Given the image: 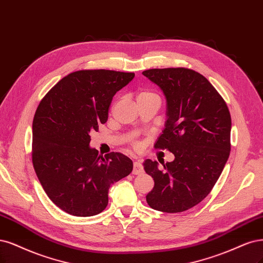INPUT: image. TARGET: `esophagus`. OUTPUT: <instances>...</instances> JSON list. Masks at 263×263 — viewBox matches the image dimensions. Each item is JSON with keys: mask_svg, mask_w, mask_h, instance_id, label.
Masks as SVG:
<instances>
[{"mask_svg": "<svg viewBox=\"0 0 263 263\" xmlns=\"http://www.w3.org/2000/svg\"><path fill=\"white\" fill-rule=\"evenodd\" d=\"M142 172H143V168H142L141 163H140L139 161H135V162H134L133 174H135V175H138V174H141Z\"/></svg>", "mask_w": 263, "mask_h": 263, "instance_id": "esophagus-1", "label": "esophagus"}]
</instances>
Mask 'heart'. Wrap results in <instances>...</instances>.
I'll return each mask as SVG.
<instances>
[{"mask_svg":"<svg viewBox=\"0 0 263 263\" xmlns=\"http://www.w3.org/2000/svg\"><path fill=\"white\" fill-rule=\"evenodd\" d=\"M147 99H159V97L155 92L150 91V90H142L137 96V101L147 100Z\"/></svg>","mask_w":263,"mask_h":263,"instance_id":"1","label":"heart"}]
</instances>
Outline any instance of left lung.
Listing matches in <instances>:
<instances>
[{
    "label": "left lung",
    "instance_id": "left-lung-1",
    "mask_svg": "<svg viewBox=\"0 0 263 263\" xmlns=\"http://www.w3.org/2000/svg\"><path fill=\"white\" fill-rule=\"evenodd\" d=\"M166 99L165 127L155 144L175 159L143 162L155 187L146 196L152 209L177 213L210 194L231 151V114L223 98L204 76L193 69L153 68L142 71Z\"/></svg>",
    "mask_w": 263,
    "mask_h": 263
}]
</instances>
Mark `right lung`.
I'll return each mask as SVG.
<instances>
[{"label":"right lung","instance_id":"obj_1","mask_svg":"<svg viewBox=\"0 0 263 263\" xmlns=\"http://www.w3.org/2000/svg\"><path fill=\"white\" fill-rule=\"evenodd\" d=\"M134 73L88 69L70 73L42 99L32 122V163L51 201L75 216H92L108 202V188L129 175L133 161L90 148V133L107 121L114 95Z\"/></svg>","mask_w":263,"mask_h":263}]
</instances>
